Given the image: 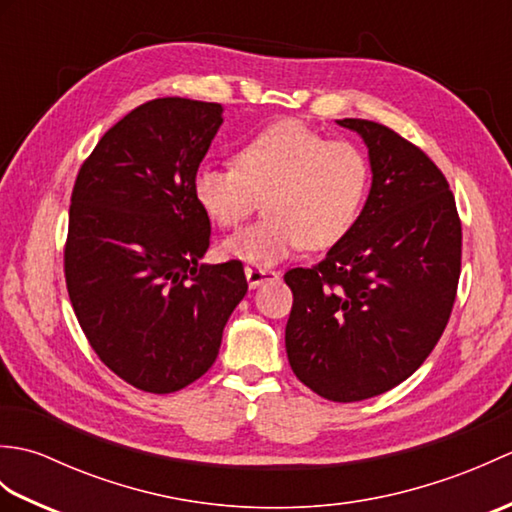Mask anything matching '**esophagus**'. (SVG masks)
<instances>
[{"label": "esophagus", "instance_id": "1", "mask_svg": "<svg viewBox=\"0 0 512 512\" xmlns=\"http://www.w3.org/2000/svg\"><path fill=\"white\" fill-rule=\"evenodd\" d=\"M246 279H248V286H250V288H257V286L266 284V281L277 279V273H275L273 268L257 266V264H248V266H246Z\"/></svg>", "mask_w": 512, "mask_h": 512}]
</instances>
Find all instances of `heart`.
Instances as JSON below:
<instances>
[{"label":"heart","mask_w":512,"mask_h":512,"mask_svg":"<svg viewBox=\"0 0 512 512\" xmlns=\"http://www.w3.org/2000/svg\"><path fill=\"white\" fill-rule=\"evenodd\" d=\"M372 167L352 140L328 138L299 121H281L244 140L235 165L195 171L193 193L211 222L235 228L266 204V213L224 242L226 255L273 264L306 246L330 248L361 215Z\"/></svg>","instance_id":"obj_1"}]
</instances>
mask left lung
I'll return each mask as SVG.
<instances>
[{"label":"left lung","instance_id":"8db88e82","mask_svg":"<svg viewBox=\"0 0 512 512\" xmlns=\"http://www.w3.org/2000/svg\"><path fill=\"white\" fill-rule=\"evenodd\" d=\"M369 147L372 191L319 264L290 268L286 352L314 394L356 402L407 380L447 328L462 268V222L444 173L394 129L343 118Z\"/></svg>","mask_w":512,"mask_h":512}]
</instances>
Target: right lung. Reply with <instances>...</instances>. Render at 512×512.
I'll return each mask as SVG.
<instances>
[{"mask_svg": "<svg viewBox=\"0 0 512 512\" xmlns=\"http://www.w3.org/2000/svg\"><path fill=\"white\" fill-rule=\"evenodd\" d=\"M222 125V105L154 99L107 129L76 173L65 286L105 367L149 394L206 374L248 284L239 259L198 264L211 220L193 178Z\"/></svg>", "mask_w": 512, "mask_h": 512, "instance_id": "obj_1", "label": "right lung"}]
</instances>
